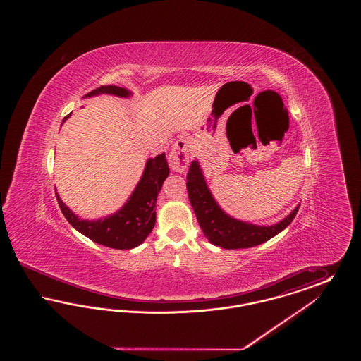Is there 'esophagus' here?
I'll return each mask as SVG.
<instances>
[{
    "instance_id": "obj_1",
    "label": "esophagus",
    "mask_w": 361,
    "mask_h": 361,
    "mask_svg": "<svg viewBox=\"0 0 361 361\" xmlns=\"http://www.w3.org/2000/svg\"><path fill=\"white\" fill-rule=\"evenodd\" d=\"M190 152H192V140L189 137H180L173 145L172 152L168 157V164L171 169L174 172H185L188 166Z\"/></svg>"
}]
</instances>
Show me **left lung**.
I'll return each mask as SVG.
<instances>
[{"label":"left lung","mask_w":361,"mask_h":361,"mask_svg":"<svg viewBox=\"0 0 361 361\" xmlns=\"http://www.w3.org/2000/svg\"><path fill=\"white\" fill-rule=\"evenodd\" d=\"M187 189L189 202L206 238L224 249H246L271 240L291 224L299 209V206L296 207L287 218L272 226H257L234 219L212 197L197 161L189 166Z\"/></svg>","instance_id":"obj_1"}]
</instances>
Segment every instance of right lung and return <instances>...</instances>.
Listing matches in <instances>:
<instances>
[{"mask_svg":"<svg viewBox=\"0 0 361 361\" xmlns=\"http://www.w3.org/2000/svg\"><path fill=\"white\" fill-rule=\"evenodd\" d=\"M114 94L119 97H130L131 92L119 86H100L85 94L92 97L97 94ZM68 115L65 121L69 118ZM169 176V166L165 153L150 158L146 162L145 172L137 183V188L118 212L97 221L80 219L69 207L59 199L56 200L62 214L77 231L89 240L112 249H133L139 246L152 233L155 224V202L165 178Z\"/></svg>","mask_w":361,"mask_h":361,"instance_id":"1","label":"right lung"}]
</instances>
